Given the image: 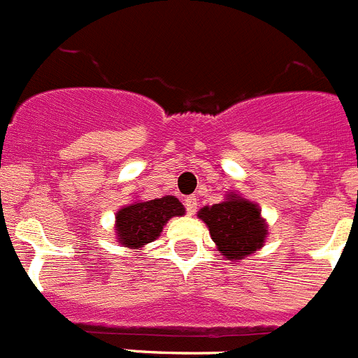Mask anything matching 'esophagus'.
I'll list each match as a JSON object with an SVG mask.
<instances>
[{
  "mask_svg": "<svg viewBox=\"0 0 358 358\" xmlns=\"http://www.w3.org/2000/svg\"><path fill=\"white\" fill-rule=\"evenodd\" d=\"M197 206H199V202H197V199H195V197H186L185 199V208H186V213H188V215H194L195 211H197Z\"/></svg>",
  "mask_w": 358,
  "mask_h": 358,
  "instance_id": "1",
  "label": "esophagus"
}]
</instances>
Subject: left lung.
Returning <instances> with one entry per match:
<instances>
[{
    "instance_id": "8db88e82",
    "label": "left lung",
    "mask_w": 358,
    "mask_h": 358,
    "mask_svg": "<svg viewBox=\"0 0 358 358\" xmlns=\"http://www.w3.org/2000/svg\"><path fill=\"white\" fill-rule=\"evenodd\" d=\"M199 218L210 227L211 238L227 260H242L260 249L267 235L260 208L233 194L220 204L202 208Z\"/></svg>"
}]
</instances>
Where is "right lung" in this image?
Returning a JSON list of instances; mask_svg holds the SVG:
<instances>
[{"mask_svg": "<svg viewBox=\"0 0 358 358\" xmlns=\"http://www.w3.org/2000/svg\"><path fill=\"white\" fill-rule=\"evenodd\" d=\"M181 215H185V208L170 195L122 208L116 213V233L120 243L136 249L154 242L161 235L166 220Z\"/></svg>", "mask_w": 358, "mask_h": 358, "instance_id": "add662e5", "label": "right lung"}]
</instances>
